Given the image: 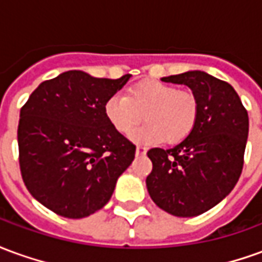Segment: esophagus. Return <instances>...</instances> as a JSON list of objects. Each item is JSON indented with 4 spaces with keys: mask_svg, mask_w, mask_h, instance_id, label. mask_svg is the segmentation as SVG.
Wrapping results in <instances>:
<instances>
[{
    "mask_svg": "<svg viewBox=\"0 0 262 262\" xmlns=\"http://www.w3.org/2000/svg\"><path fill=\"white\" fill-rule=\"evenodd\" d=\"M146 153H147V148L143 147V146H137L136 156H146Z\"/></svg>",
    "mask_w": 262,
    "mask_h": 262,
    "instance_id": "1",
    "label": "esophagus"
}]
</instances>
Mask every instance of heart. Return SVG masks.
<instances>
[{"label":"heart","instance_id":"heart-1","mask_svg":"<svg viewBox=\"0 0 262 262\" xmlns=\"http://www.w3.org/2000/svg\"><path fill=\"white\" fill-rule=\"evenodd\" d=\"M105 116L115 130L129 135L140 120H147L133 132L132 140L139 144H170L184 142L195 129L199 102L195 94L180 90L170 82L140 81L126 95L115 94L105 102Z\"/></svg>","mask_w":262,"mask_h":262}]
</instances>
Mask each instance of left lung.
<instances>
[{
	"mask_svg": "<svg viewBox=\"0 0 262 262\" xmlns=\"http://www.w3.org/2000/svg\"><path fill=\"white\" fill-rule=\"evenodd\" d=\"M188 85L199 102L196 126L176 147L150 148L146 178L153 202L165 212L192 217L205 213L236 187L244 165L247 109L234 88L203 71L161 78Z\"/></svg>",
	"mask_w": 262,
	"mask_h": 262,
	"instance_id": "1",
	"label": "left lung"
}]
</instances>
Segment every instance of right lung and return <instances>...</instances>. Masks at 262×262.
Returning a JSON list of instances; mask_svg holds the SVG:
<instances>
[{"label": "right lung", "instance_id": "add662e5", "mask_svg": "<svg viewBox=\"0 0 262 262\" xmlns=\"http://www.w3.org/2000/svg\"><path fill=\"white\" fill-rule=\"evenodd\" d=\"M71 70L43 81L20 108V176L36 201L69 219L103 208L136 146L105 116V102L125 85Z\"/></svg>", "mask_w": 262, "mask_h": 262}]
</instances>
